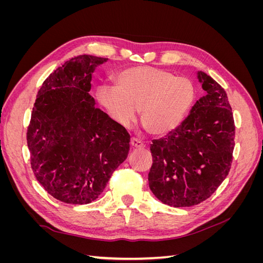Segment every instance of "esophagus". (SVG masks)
Instances as JSON below:
<instances>
[{
    "instance_id": "esophagus-1",
    "label": "esophagus",
    "mask_w": 263,
    "mask_h": 263,
    "mask_svg": "<svg viewBox=\"0 0 263 263\" xmlns=\"http://www.w3.org/2000/svg\"><path fill=\"white\" fill-rule=\"evenodd\" d=\"M130 146H132V148H135V149H144L145 148V145L136 138L130 139Z\"/></svg>"
}]
</instances>
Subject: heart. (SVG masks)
Wrapping results in <instances>:
<instances>
[{
  "instance_id": "heart-1",
  "label": "heart",
  "mask_w": 263,
  "mask_h": 263,
  "mask_svg": "<svg viewBox=\"0 0 263 263\" xmlns=\"http://www.w3.org/2000/svg\"><path fill=\"white\" fill-rule=\"evenodd\" d=\"M116 84H99L95 100L112 121L128 128L139 108L140 122L155 136L173 132L183 122L195 99L193 83L159 68H126Z\"/></svg>"
}]
</instances>
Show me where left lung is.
Segmentation results:
<instances>
[{"instance_id": "8db88e82", "label": "left lung", "mask_w": 263, "mask_h": 263, "mask_svg": "<svg viewBox=\"0 0 263 263\" xmlns=\"http://www.w3.org/2000/svg\"><path fill=\"white\" fill-rule=\"evenodd\" d=\"M206 95L168 136L153 140L148 181L159 201L173 208L204 202L226 179L233 162L235 123L227 94L200 71Z\"/></svg>"}]
</instances>
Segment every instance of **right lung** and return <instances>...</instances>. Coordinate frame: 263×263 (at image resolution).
Listing matches in <instances>:
<instances>
[{
  "label": "right lung",
  "instance_id": "obj_1",
  "mask_svg": "<svg viewBox=\"0 0 263 263\" xmlns=\"http://www.w3.org/2000/svg\"><path fill=\"white\" fill-rule=\"evenodd\" d=\"M107 58L66 61L38 91L27 128L30 164L47 193L67 204H89L128 156L130 136L89 94L92 73Z\"/></svg>",
  "mask_w": 263,
  "mask_h": 263
}]
</instances>
